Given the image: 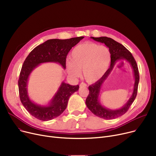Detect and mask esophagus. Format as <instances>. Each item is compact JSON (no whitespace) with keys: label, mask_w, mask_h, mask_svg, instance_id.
I'll list each match as a JSON object with an SVG mask.
<instances>
[{"label":"esophagus","mask_w":156,"mask_h":156,"mask_svg":"<svg viewBox=\"0 0 156 156\" xmlns=\"http://www.w3.org/2000/svg\"><path fill=\"white\" fill-rule=\"evenodd\" d=\"M87 86V84L85 83H81L80 85V87H86Z\"/></svg>","instance_id":"1"}]
</instances>
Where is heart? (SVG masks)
<instances>
[{"label":"heart","instance_id":"1","mask_svg":"<svg viewBox=\"0 0 156 156\" xmlns=\"http://www.w3.org/2000/svg\"><path fill=\"white\" fill-rule=\"evenodd\" d=\"M111 61L109 49L93 42L80 44L73 49L67 67L71 76H78L83 69L85 80L95 83L101 79L108 69Z\"/></svg>","mask_w":156,"mask_h":156}]
</instances>
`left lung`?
I'll use <instances>...</instances> for the list:
<instances>
[{"label":"left lung","mask_w":156,"mask_h":156,"mask_svg":"<svg viewBox=\"0 0 156 156\" xmlns=\"http://www.w3.org/2000/svg\"><path fill=\"white\" fill-rule=\"evenodd\" d=\"M91 38L97 41V42L104 44L109 48L111 54V66L110 68L105 73L101 79L97 81L95 83L88 87L89 94L87 98L85 103L88 109L95 116L104 119H115L125 114L135 99L137 94L139 78H139V72L137 64L132 54L128 49L111 38L101 37H91ZM120 59L128 61L131 64V66L133 69L135 78L134 92L130 99L124 106L119 110H111L105 108L101 105L98 97L102 84L110 74L115 62Z\"/></svg>","instance_id":"1"}]
</instances>
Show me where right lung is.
<instances>
[{"mask_svg": "<svg viewBox=\"0 0 156 156\" xmlns=\"http://www.w3.org/2000/svg\"><path fill=\"white\" fill-rule=\"evenodd\" d=\"M83 37L69 39H50L36 47L24 61L18 80L20 98L27 111L38 119L51 120L64 112L69 97L79 89V85H71L62 81L48 105H40L33 102L28 97L27 85L29 76L38 66L44 62H56L66 69V59L73 47Z\"/></svg>", "mask_w": 156, "mask_h": 156, "instance_id": "add662e5", "label": "right lung"}]
</instances>
